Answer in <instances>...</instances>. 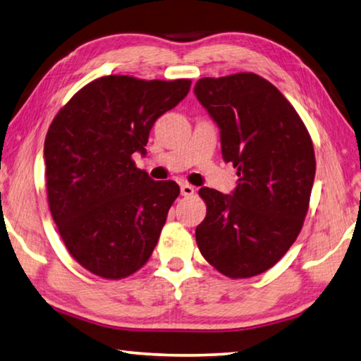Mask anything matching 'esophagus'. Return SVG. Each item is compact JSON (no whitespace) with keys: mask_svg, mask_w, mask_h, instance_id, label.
Instances as JSON below:
<instances>
[{"mask_svg":"<svg viewBox=\"0 0 361 361\" xmlns=\"http://www.w3.org/2000/svg\"><path fill=\"white\" fill-rule=\"evenodd\" d=\"M180 193L182 197H193L195 187H192L190 184H180Z\"/></svg>","mask_w":361,"mask_h":361,"instance_id":"obj_1","label":"esophagus"}]
</instances>
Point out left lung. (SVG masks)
I'll return each instance as SVG.
<instances>
[{"label":"left lung","mask_w":361,"mask_h":361,"mask_svg":"<svg viewBox=\"0 0 361 361\" xmlns=\"http://www.w3.org/2000/svg\"><path fill=\"white\" fill-rule=\"evenodd\" d=\"M193 92L239 177L230 195L200 190L207 214L195 231L198 249L233 279L262 274L287 254L305 222L315 177L311 136L283 94L257 74L204 78Z\"/></svg>","instance_id":"1"}]
</instances>
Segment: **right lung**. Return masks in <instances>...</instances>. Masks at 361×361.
Here are the masks:
<instances>
[{
  "label": "right lung",
  "mask_w": 361,
  "mask_h": 361,
  "mask_svg": "<svg viewBox=\"0 0 361 361\" xmlns=\"http://www.w3.org/2000/svg\"><path fill=\"white\" fill-rule=\"evenodd\" d=\"M190 84L106 75L80 88L50 125V212L69 254L90 273L122 279L155 249L180 188L150 179L133 155L147 154L155 120L187 97Z\"/></svg>",
  "instance_id": "add662e5"
}]
</instances>
